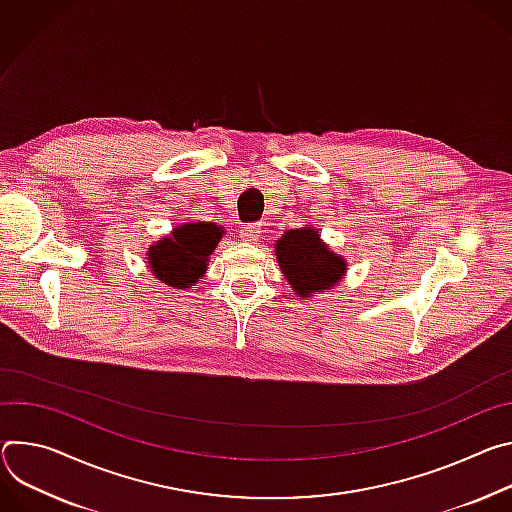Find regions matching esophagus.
Masks as SVG:
<instances>
[{"instance_id": "esophagus-1", "label": "esophagus", "mask_w": 512, "mask_h": 512, "mask_svg": "<svg viewBox=\"0 0 512 512\" xmlns=\"http://www.w3.org/2000/svg\"><path fill=\"white\" fill-rule=\"evenodd\" d=\"M258 234H260V223H246V225H242V230H240V236L246 242L258 240Z\"/></svg>"}]
</instances>
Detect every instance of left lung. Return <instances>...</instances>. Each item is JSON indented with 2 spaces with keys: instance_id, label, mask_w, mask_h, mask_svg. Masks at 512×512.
Listing matches in <instances>:
<instances>
[{
  "instance_id": "left-lung-1",
  "label": "left lung",
  "mask_w": 512,
  "mask_h": 512,
  "mask_svg": "<svg viewBox=\"0 0 512 512\" xmlns=\"http://www.w3.org/2000/svg\"><path fill=\"white\" fill-rule=\"evenodd\" d=\"M276 260L301 297L327 291L346 272L344 258L329 252L313 227L285 232L276 244Z\"/></svg>"
}]
</instances>
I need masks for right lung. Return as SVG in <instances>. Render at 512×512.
I'll list each match as a JSON object with an SVG mask.
<instances>
[{
  "label": "right lung",
  "instance_id": "1",
  "mask_svg": "<svg viewBox=\"0 0 512 512\" xmlns=\"http://www.w3.org/2000/svg\"><path fill=\"white\" fill-rule=\"evenodd\" d=\"M223 230L215 223L195 221L179 225L170 238L150 248L148 260L154 276L170 287L187 289L205 274L207 258L215 250Z\"/></svg>",
  "mask_w": 512,
  "mask_h": 512
}]
</instances>
